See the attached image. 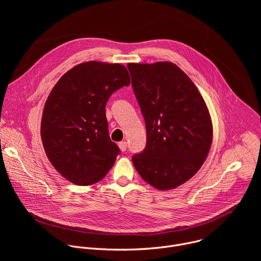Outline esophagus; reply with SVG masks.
I'll list each match as a JSON object with an SVG mask.
<instances>
[{
  "label": "esophagus",
  "instance_id": "34e87169",
  "mask_svg": "<svg viewBox=\"0 0 261 261\" xmlns=\"http://www.w3.org/2000/svg\"><path fill=\"white\" fill-rule=\"evenodd\" d=\"M119 146H120L122 152H126V150H127V142L126 141H121V142H119Z\"/></svg>",
  "mask_w": 261,
  "mask_h": 261
}]
</instances>
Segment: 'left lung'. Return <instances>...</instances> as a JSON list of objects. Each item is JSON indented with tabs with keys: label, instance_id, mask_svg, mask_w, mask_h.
<instances>
[{
	"label": "left lung",
	"instance_id": "8db88e82",
	"mask_svg": "<svg viewBox=\"0 0 261 261\" xmlns=\"http://www.w3.org/2000/svg\"><path fill=\"white\" fill-rule=\"evenodd\" d=\"M127 67L146 128V145L132 162L156 189H174L199 170L210 152L208 109L193 82L173 63Z\"/></svg>",
	"mask_w": 261,
	"mask_h": 261
}]
</instances>
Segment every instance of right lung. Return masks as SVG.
<instances>
[{
  "mask_svg": "<svg viewBox=\"0 0 261 261\" xmlns=\"http://www.w3.org/2000/svg\"><path fill=\"white\" fill-rule=\"evenodd\" d=\"M129 85L125 66L91 61L66 72L51 90L41 139L48 160L69 181L93 185L114 166L120 148L110 140L105 106L111 94Z\"/></svg>",
  "mask_w": 261,
  "mask_h": 261,
  "instance_id": "add662e5",
  "label": "right lung"
}]
</instances>
